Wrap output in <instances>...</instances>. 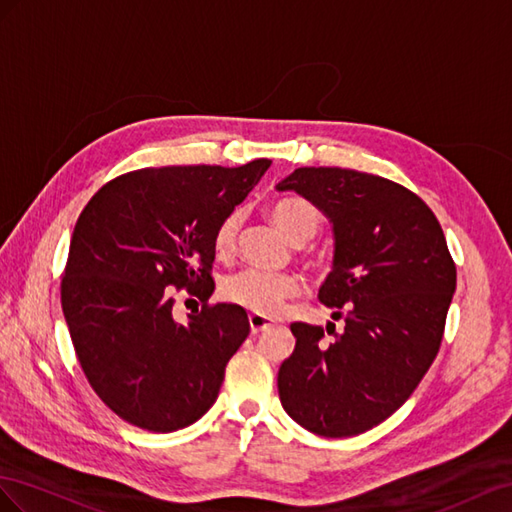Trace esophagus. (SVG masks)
<instances>
[{"label":"esophagus","mask_w":512,"mask_h":512,"mask_svg":"<svg viewBox=\"0 0 512 512\" xmlns=\"http://www.w3.org/2000/svg\"><path fill=\"white\" fill-rule=\"evenodd\" d=\"M248 324H251V332L253 334H259V332H266L268 328H272V319H268L266 315H257V313H251L248 315Z\"/></svg>","instance_id":"1"}]
</instances>
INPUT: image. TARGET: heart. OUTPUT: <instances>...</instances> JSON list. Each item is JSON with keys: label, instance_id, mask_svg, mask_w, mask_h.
Listing matches in <instances>:
<instances>
[{"label": "heart", "instance_id": "obj_1", "mask_svg": "<svg viewBox=\"0 0 512 512\" xmlns=\"http://www.w3.org/2000/svg\"><path fill=\"white\" fill-rule=\"evenodd\" d=\"M268 216L283 236L304 244L311 240L321 227V214L311 201L302 197H279L268 203ZM240 216L238 212L227 214L218 223L212 246L216 257H229L236 246ZM298 291V279L294 274H272L259 270H242L229 276L223 283L221 294L227 302L238 304L242 309L257 315H276L283 309V302Z\"/></svg>", "mask_w": 512, "mask_h": 512}]
</instances>
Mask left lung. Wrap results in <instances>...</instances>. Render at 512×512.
I'll use <instances>...</instances> for the list:
<instances>
[{"instance_id": "obj_1", "label": "left lung", "mask_w": 512, "mask_h": 512, "mask_svg": "<svg viewBox=\"0 0 512 512\" xmlns=\"http://www.w3.org/2000/svg\"><path fill=\"white\" fill-rule=\"evenodd\" d=\"M332 225V270L319 300L341 332L291 324L294 354L279 369L283 410L306 431L349 437L410 399L442 343L457 268L429 206L401 184L341 167H300L276 184Z\"/></svg>"}]
</instances>
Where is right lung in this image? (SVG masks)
Here are the masks:
<instances>
[{
  "label": "right lung",
  "mask_w": 512,
  "mask_h": 512,
  "mask_svg": "<svg viewBox=\"0 0 512 512\" xmlns=\"http://www.w3.org/2000/svg\"><path fill=\"white\" fill-rule=\"evenodd\" d=\"M270 163L133 171L102 186L81 212L62 311L87 382L130 425L171 433L214 405L251 326L238 304H206L212 238ZM184 286L204 302L186 325L172 317V289Z\"/></svg>",
  "instance_id": "1"
}]
</instances>
